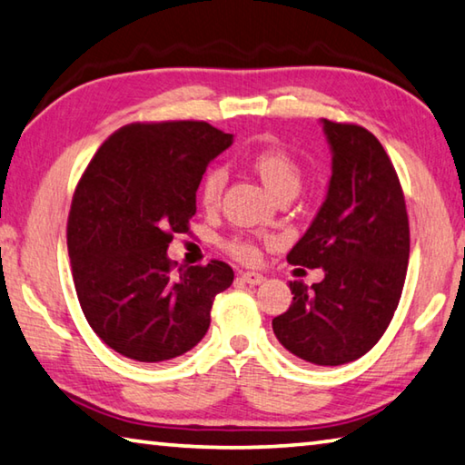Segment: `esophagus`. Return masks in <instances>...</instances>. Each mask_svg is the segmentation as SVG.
<instances>
[{"instance_id": "34e87169", "label": "esophagus", "mask_w": 465, "mask_h": 465, "mask_svg": "<svg viewBox=\"0 0 465 465\" xmlns=\"http://www.w3.org/2000/svg\"><path fill=\"white\" fill-rule=\"evenodd\" d=\"M243 282H248V285H261V282L264 281V277L261 272H252V271H246L240 274Z\"/></svg>"}]
</instances>
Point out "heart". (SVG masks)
I'll return each instance as SVG.
<instances>
[{"label": "heart", "instance_id": "b5f03b06", "mask_svg": "<svg viewBox=\"0 0 465 465\" xmlns=\"http://www.w3.org/2000/svg\"><path fill=\"white\" fill-rule=\"evenodd\" d=\"M250 166L279 199H282V196H293L299 191V186H302V166H299V162L287 152V149H282L279 145L258 147L256 152L250 155ZM225 183L227 174L223 168L213 166L204 172L199 184V201L204 209L213 211L219 207ZM225 250L242 262H256L258 258L256 243L243 238V235H233V238L227 240Z\"/></svg>", "mask_w": 465, "mask_h": 465}]
</instances>
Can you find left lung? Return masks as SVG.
Returning a JSON list of instances; mask_svg holds the SVG:
<instances>
[{"mask_svg":"<svg viewBox=\"0 0 465 465\" xmlns=\"http://www.w3.org/2000/svg\"><path fill=\"white\" fill-rule=\"evenodd\" d=\"M332 178L291 264L324 269L312 287L291 281L274 336L295 357L336 367L363 357L388 330L402 297L411 227L396 168L371 131L324 119Z\"/></svg>","mask_w":465,"mask_h":465,"instance_id":"left-lung-1","label":"left lung"}]
</instances>
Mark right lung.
Returning <instances> with one entry per match:
<instances>
[{
    "mask_svg": "<svg viewBox=\"0 0 465 465\" xmlns=\"http://www.w3.org/2000/svg\"><path fill=\"white\" fill-rule=\"evenodd\" d=\"M232 139L204 121L131 123L84 170L67 219L74 285L88 324L119 355L160 363L207 334L232 266L176 269L166 250L191 232L196 188Z\"/></svg>",
    "mask_w": 465,
    "mask_h": 465,
    "instance_id": "right-lung-1",
    "label": "right lung"
}]
</instances>
